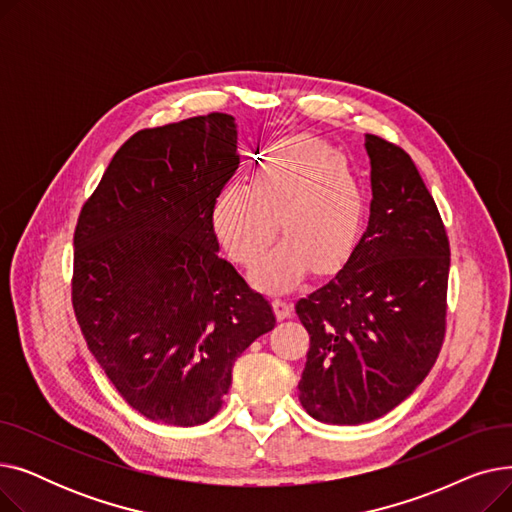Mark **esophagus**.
<instances>
[{
  "mask_svg": "<svg viewBox=\"0 0 512 512\" xmlns=\"http://www.w3.org/2000/svg\"><path fill=\"white\" fill-rule=\"evenodd\" d=\"M274 311H276V315H278V319H286V317H290V313H292V305H290V301H286V299H274Z\"/></svg>",
  "mask_w": 512,
  "mask_h": 512,
  "instance_id": "34e87169",
  "label": "esophagus"
}]
</instances>
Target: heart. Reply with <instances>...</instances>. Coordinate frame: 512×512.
Returning <instances> with one entry per match:
<instances>
[{
  "label": "heart",
  "instance_id": "b5f03b06",
  "mask_svg": "<svg viewBox=\"0 0 512 512\" xmlns=\"http://www.w3.org/2000/svg\"><path fill=\"white\" fill-rule=\"evenodd\" d=\"M365 207L363 184L346 159L326 141L301 134L272 145L251 188H224L211 220L224 249L242 267L261 259L280 228L284 240L253 276L267 288H290L303 278L307 263L324 272L353 251Z\"/></svg>",
  "mask_w": 512,
  "mask_h": 512
}]
</instances>
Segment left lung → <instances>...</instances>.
I'll list each match as a JSON object with an SVG mask.
<instances>
[{
  "mask_svg": "<svg viewBox=\"0 0 512 512\" xmlns=\"http://www.w3.org/2000/svg\"><path fill=\"white\" fill-rule=\"evenodd\" d=\"M371 213L342 270L297 301L309 332L299 400L317 421L359 425L398 407L446 336L450 242L411 155L365 134Z\"/></svg>",
  "mask_w": 512,
  "mask_h": 512,
  "instance_id": "obj_1",
  "label": "left lung"
}]
</instances>
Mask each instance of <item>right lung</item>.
Listing matches in <instances>:
<instances>
[{"label": "right lung", "instance_id": "1", "mask_svg": "<svg viewBox=\"0 0 512 512\" xmlns=\"http://www.w3.org/2000/svg\"><path fill=\"white\" fill-rule=\"evenodd\" d=\"M236 134L222 112L134 132L74 228L78 328L128 405L168 425L218 413L234 361L276 326L218 255L211 213L238 170Z\"/></svg>", "mask_w": 512, "mask_h": 512}]
</instances>
